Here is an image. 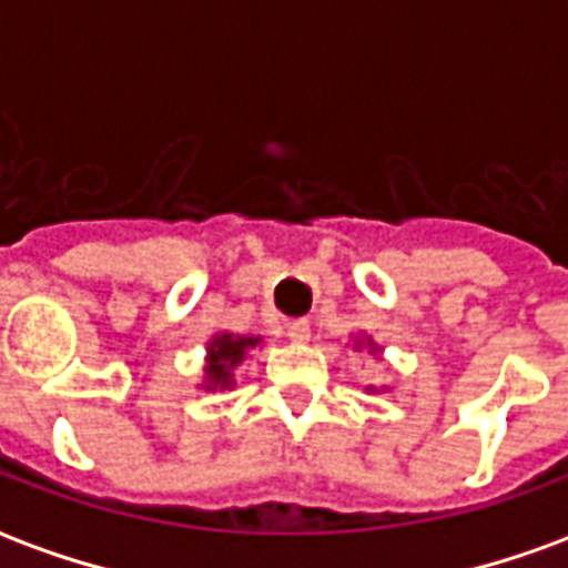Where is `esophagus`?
Listing matches in <instances>:
<instances>
[{
	"label": "esophagus",
	"mask_w": 568,
	"mask_h": 568,
	"mask_svg": "<svg viewBox=\"0 0 568 568\" xmlns=\"http://www.w3.org/2000/svg\"><path fill=\"white\" fill-rule=\"evenodd\" d=\"M285 332H288V337H292L295 344H307V341H310V322L307 320H292L288 325H285Z\"/></svg>",
	"instance_id": "esophagus-1"
}]
</instances>
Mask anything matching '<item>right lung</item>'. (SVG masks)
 Wrapping results in <instances>:
<instances>
[{
    "label": "right lung",
    "mask_w": 568,
    "mask_h": 568,
    "mask_svg": "<svg viewBox=\"0 0 568 568\" xmlns=\"http://www.w3.org/2000/svg\"><path fill=\"white\" fill-rule=\"evenodd\" d=\"M258 344V337H234V334H222L210 344V365H206V374H210V386H227L231 383V371L243 358L248 346Z\"/></svg>",
    "instance_id": "obj_1"
}]
</instances>
